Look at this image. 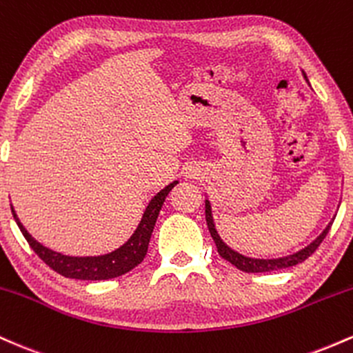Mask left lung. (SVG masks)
<instances>
[{"instance_id": "8db88e82", "label": "left lung", "mask_w": 353, "mask_h": 353, "mask_svg": "<svg viewBox=\"0 0 353 353\" xmlns=\"http://www.w3.org/2000/svg\"><path fill=\"white\" fill-rule=\"evenodd\" d=\"M303 76H305V74H303ZM305 79H307V76H305ZM205 222H208L209 232H210V236H212L214 242H216L217 252L221 254V257L225 259V261H229L230 264L236 265L239 270H242V272H247V274L272 272V270H281V269H287V267L301 264V262L305 261V259H309L310 255L314 254L315 250H317V247L322 244V241L325 239V236L329 234V230L332 228V222H330V224L325 228V230H323V232L320 234V236L315 239V241L312 242L310 245H307L305 249L299 250L297 254H292V255H289V257H282V259H267V261H265V259L244 257V255L237 254L236 250L229 249V247L221 241V237L217 236L216 229H214L212 214H210V205H209L208 201H205Z\"/></svg>"}]
</instances>
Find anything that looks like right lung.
<instances>
[{
	"instance_id": "right-lung-1",
	"label": "right lung",
	"mask_w": 353,
	"mask_h": 353,
	"mask_svg": "<svg viewBox=\"0 0 353 353\" xmlns=\"http://www.w3.org/2000/svg\"><path fill=\"white\" fill-rule=\"evenodd\" d=\"M176 184L177 182L174 181L172 184L165 185L161 192H157V196L152 197V201L149 202V205L145 208L143 219H141L139 228L136 229L132 237L129 239L123 247L116 249L114 252L98 255V257H70V255H63L48 249V247L36 242L34 239L28 234V230L23 228L19 219L16 217L13 208H11V212H13L16 224H18L19 230L23 232V236L28 241L31 249H33L44 264L50 265L54 272L70 279H81V281H108V279L119 277V275L129 272V270L134 269L137 264H141V262L144 261L145 252H148L149 247V241H151L152 236L154 225H156L157 216H159V210L163 208L165 196L171 192V189Z\"/></svg>"
}]
</instances>
